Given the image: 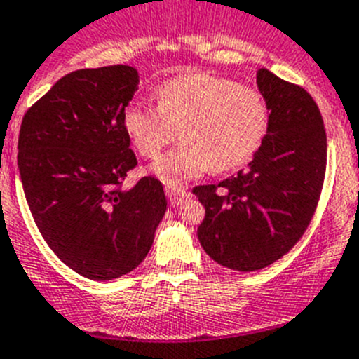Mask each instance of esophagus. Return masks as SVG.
<instances>
[{
  "mask_svg": "<svg viewBox=\"0 0 359 359\" xmlns=\"http://www.w3.org/2000/svg\"><path fill=\"white\" fill-rule=\"evenodd\" d=\"M166 196H168V200H170V205H172V208H175V205H180V203H182L186 198H189V196H191V193L186 191V189H182V187L168 186Z\"/></svg>",
  "mask_w": 359,
  "mask_h": 359,
  "instance_id": "1",
  "label": "esophagus"
}]
</instances>
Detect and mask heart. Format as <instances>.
<instances>
[{
  "instance_id": "obj_1",
  "label": "heart",
  "mask_w": 359,
  "mask_h": 359,
  "mask_svg": "<svg viewBox=\"0 0 359 359\" xmlns=\"http://www.w3.org/2000/svg\"><path fill=\"white\" fill-rule=\"evenodd\" d=\"M125 132L144 159L159 156L180 134L182 144L154 163L168 184H182L215 172H231L256 156L270 127L263 93L232 79L187 73L161 83L157 107L132 103L123 114Z\"/></svg>"
}]
</instances>
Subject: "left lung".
<instances>
[{"instance_id":"obj_1","label":"left lung","mask_w":359,"mask_h":359,"mask_svg":"<svg viewBox=\"0 0 359 359\" xmlns=\"http://www.w3.org/2000/svg\"><path fill=\"white\" fill-rule=\"evenodd\" d=\"M257 87L270 109V127L254 159L219 184L193 187L205 208L200 245L238 272L276 263L302 238L327 164L324 119L311 95L264 67Z\"/></svg>"}]
</instances>
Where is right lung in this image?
Returning a JSON list of instances; mask_svg holds the SVG:
<instances>
[{
    "mask_svg": "<svg viewBox=\"0 0 359 359\" xmlns=\"http://www.w3.org/2000/svg\"><path fill=\"white\" fill-rule=\"evenodd\" d=\"M137 82L123 64L67 73L19 130L18 166L35 225L55 256L93 280L132 272L166 212L156 177L121 187L137 166L123 127Z\"/></svg>",
    "mask_w": 359,
    "mask_h": 359,
    "instance_id": "obj_1",
    "label": "right lung"
}]
</instances>
